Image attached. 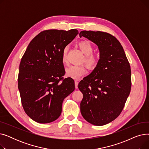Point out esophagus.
I'll return each mask as SVG.
<instances>
[{"instance_id":"obj_1","label":"esophagus","mask_w":149,"mask_h":149,"mask_svg":"<svg viewBox=\"0 0 149 149\" xmlns=\"http://www.w3.org/2000/svg\"><path fill=\"white\" fill-rule=\"evenodd\" d=\"M78 84H79V81L77 80H75V86L76 89L78 88Z\"/></svg>"}]
</instances>
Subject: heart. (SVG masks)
I'll list each match as a JSON object with an SVG mask.
<instances>
[{"label": "heart", "mask_w": 149, "mask_h": 149, "mask_svg": "<svg viewBox=\"0 0 149 149\" xmlns=\"http://www.w3.org/2000/svg\"><path fill=\"white\" fill-rule=\"evenodd\" d=\"M80 49L84 55L81 59V63H84L89 70H94L100 63V57L93 54V48L88 41H81L78 43ZM68 46H65L62 51L61 61L64 65L67 63V54ZM86 73V67L84 65L79 66H70L66 68L65 74L68 77L73 79H79Z\"/></svg>", "instance_id": "b5f03b06"}]
</instances>
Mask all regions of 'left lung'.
<instances>
[{
  "label": "left lung",
  "mask_w": 149,
  "mask_h": 149,
  "mask_svg": "<svg viewBox=\"0 0 149 149\" xmlns=\"http://www.w3.org/2000/svg\"><path fill=\"white\" fill-rule=\"evenodd\" d=\"M98 46L100 63L78 88L83 93L80 111L83 118L95 126L111 123L121 113L132 86L129 62L120 42L101 31H83L80 37Z\"/></svg>",
  "instance_id": "left-lung-1"
}]
</instances>
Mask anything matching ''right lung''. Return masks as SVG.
I'll use <instances>...</instances> for the list:
<instances>
[{"label":"right lung","mask_w":149,"mask_h":149,"mask_svg":"<svg viewBox=\"0 0 149 149\" xmlns=\"http://www.w3.org/2000/svg\"><path fill=\"white\" fill-rule=\"evenodd\" d=\"M79 34L77 29L42 31L29 43L21 59L18 88L23 109L38 123L56 120L64 99L75 89L71 78L64 79L62 51Z\"/></svg>","instance_id":"1"}]
</instances>
